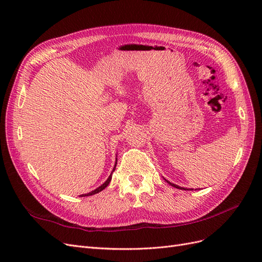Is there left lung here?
I'll return each mask as SVG.
<instances>
[{
    "mask_svg": "<svg viewBox=\"0 0 262 262\" xmlns=\"http://www.w3.org/2000/svg\"><path fill=\"white\" fill-rule=\"evenodd\" d=\"M166 181H167V180H166ZM168 182V184L169 185H171L172 187H175V188H178V189H184V188H181V187H179V186H177V185H173V184H171V182H169V181H167ZM184 190H186V189H184Z\"/></svg>",
    "mask_w": 262,
    "mask_h": 262,
    "instance_id": "8db88e82",
    "label": "left lung"
}]
</instances>
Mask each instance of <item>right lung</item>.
Segmentation results:
<instances>
[{"label":"right lung","mask_w":262,"mask_h":262,"mask_svg":"<svg viewBox=\"0 0 262 262\" xmlns=\"http://www.w3.org/2000/svg\"><path fill=\"white\" fill-rule=\"evenodd\" d=\"M116 165H117V158H116V164H115V167H114V169H113V171H112V173H110V176L108 177V179L104 182V184H102L100 187H98L97 189H95V190H93V191H91V192H89V193H85V194H82V196H87V195H93V194H96V193H98V192H100V191H102V190H104L108 185H109V182H110V180H112V176H113V172L115 171V169H116Z\"/></svg>","instance_id":"1"}]
</instances>
